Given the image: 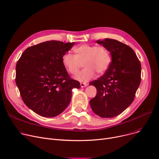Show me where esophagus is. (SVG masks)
<instances>
[{"instance_id":"obj_1","label":"esophagus","mask_w":159,"mask_h":159,"mask_svg":"<svg viewBox=\"0 0 159 159\" xmlns=\"http://www.w3.org/2000/svg\"><path fill=\"white\" fill-rule=\"evenodd\" d=\"M87 86H88V84H86V83H80L81 88H85Z\"/></svg>"}]
</instances>
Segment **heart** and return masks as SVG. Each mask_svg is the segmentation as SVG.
<instances>
[{"label": "heart", "mask_w": 159, "mask_h": 159, "mask_svg": "<svg viewBox=\"0 0 159 159\" xmlns=\"http://www.w3.org/2000/svg\"><path fill=\"white\" fill-rule=\"evenodd\" d=\"M75 55L66 53L62 57V62L65 69L72 75L77 74L81 63L84 69L75 77L81 82H87L93 79L95 71L99 74L104 73L111 62L109 50L102 46L82 44L73 49Z\"/></svg>", "instance_id": "1"}]
</instances>
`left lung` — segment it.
<instances>
[{
	"mask_svg": "<svg viewBox=\"0 0 159 159\" xmlns=\"http://www.w3.org/2000/svg\"><path fill=\"white\" fill-rule=\"evenodd\" d=\"M96 42L109 50L112 61L102 76L89 83L97 90L89 104L99 116L111 118L133 102L140 83L141 65L135 52L125 44L111 39Z\"/></svg>",
	"mask_w": 159,
	"mask_h": 159,
	"instance_id": "8db88e82",
	"label": "left lung"
}]
</instances>
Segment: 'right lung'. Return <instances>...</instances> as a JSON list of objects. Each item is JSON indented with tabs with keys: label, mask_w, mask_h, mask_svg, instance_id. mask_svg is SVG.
<instances>
[{
	"label": "right lung",
	"mask_w": 159,
	"mask_h": 159,
	"mask_svg": "<svg viewBox=\"0 0 159 159\" xmlns=\"http://www.w3.org/2000/svg\"><path fill=\"white\" fill-rule=\"evenodd\" d=\"M74 43L44 42L28 48L16 65L15 82L22 101L30 110L44 117H54L69 105L79 81L71 79L62 57Z\"/></svg>",
	"instance_id": "obj_1"
}]
</instances>
